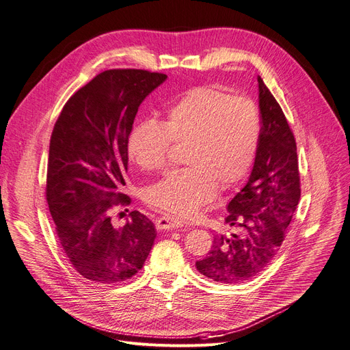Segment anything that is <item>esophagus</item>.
Wrapping results in <instances>:
<instances>
[{
  "mask_svg": "<svg viewBox=\"0 0 350 350\" xmlns=\"http://www.w3.org/2000/svg\"><path fill=\"white\" fill-rule=\"evenodd\" d=\"M155 226L158 230H175V229H182L183 223H180L179 220L171 216H161L157 219Z\"/></svg>",
  "mask_w": 350,
  "mask_h": 350,
  "instance_id": "34e87169",
  "label": "esophagus"
}]
</instances>
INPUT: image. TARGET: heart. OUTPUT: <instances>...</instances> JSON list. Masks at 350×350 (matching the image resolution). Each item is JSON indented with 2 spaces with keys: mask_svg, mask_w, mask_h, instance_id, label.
<instances>
[{
  "mask_svg": "<svg viewBox=\"0 0 350 350\" xmlns=\"http://www.w3.org/2000/svg\"><path fill=\"white\" fill-rule=\"evenodd\" d=\"M260 117L254 103L212 88H195L168 110L161 124L142 121L127 139L130 161L144 172H158L171 144L185 147L182 168L146 189L155 208L189 217L249 174L258 148Z\"/></svg>",
  "mask_w": 350,
  "mask_h": 350,
  "instance_id": "1",
  "label": "heart"
}]
</instances>
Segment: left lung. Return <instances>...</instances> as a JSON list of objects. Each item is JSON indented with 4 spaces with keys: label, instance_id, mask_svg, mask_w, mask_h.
Listing matches in <instances>:
<instances>
[{
    "label": "left lung",
    "instance_id": "obj_1",
    "mask_svg": "<svg viewBox=\"0 0 350 350\" xmlns=\"http://www.w3.org/2000/svg\"><path fill=\"white\" fill-rule=\"evenodd\" d=\"M261 129L254 167L229 202L224 223L196 269L216 282L237 284L261 273L278 253L301 198L297 144L280 105L258 76Z\"/></svg>",
    "mask_w": 350,
    "mask_h": 350
}]
</instances>
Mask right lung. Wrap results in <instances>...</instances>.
I'll return each mask as SVG.
<instances>
[{"mask_svg": "<svg viewBox=\"0 0 350 350\" xmlns=\"http://www.w3.org/2000/svg\"><path fill=\"white\" fill-rule=\"evenodd\" d=\"M167 75L105 70L62 109L51 137L46 200L59 243L85 278L117 284L135 275L157 237L154 223L133 211L116 228L111 209L131 199L126 185L127 139L138 107Z\"/></svg>", "mask_w": 350, "mask_h": 350, "instance_id": "1", "label": "right lung"}]
</instances>
